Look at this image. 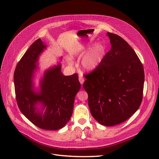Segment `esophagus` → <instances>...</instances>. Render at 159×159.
I'll use <instances>...</instances> for the list:
<instances>
[{"instance_id": "1", "label": "esophagus", "mask_w": 159, "mask_h": 159, "mask_svg": "<svg viewBox=\"0 0 159 159\" xmlns=\"http://www.w3.org/2000/svg\"><path fill=\"white\" fill-rule=\"evenodd\" d=\"M79 82H80V84L82 85V84H83V83H84V78H83L82 76H79Z\"/></svg>"}]
</instances>
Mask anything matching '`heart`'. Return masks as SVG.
I'll use <instances>...</instances> for the list:
<instances>
[{
  "instance_id": "1",
  "label": "heart",
  "mask_w": 159,
  "mask_h": 159,
  "mask_svg": "<svg viewBox=\"0 0 159 159\" xmlns=\"http://www.w3.org/2000/svg\"><path fill=\"white\" fill-rule=\"evenodd\" d=\"M88 48H83L79 52L74 53L71 57H80L86 53ZM106 49L101 44H97L91 48L84 56L81 61L82 68L87 71H91L95 70L102 61L105 56ZM70 60V59H69Z\"/></svg>"
}]
</instances>
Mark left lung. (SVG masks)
Wrapping results in <instances>:
<instances>
[{"mask_svg":"<svg viewBox=\"0 0 159 159\" xmlns=\"http://www.w3.org/2000/svg\"><path fill=\"white\" fill-rule=\"evenodd\" d=\"M111 49L93 71L85 76L83 88L88 95L93 117L112 126L128 119L139 108L144 83L143 66L134 50L120 36L111 33Z\"/></svg>","mask_w":159,"mask_h":159,"instance_id":"8db88e82","label":"left lung"}]
</instances>
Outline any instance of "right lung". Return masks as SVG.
Listing matches in <instances>:
<instances>
[{
  "label": "right lung",
  "instance_id": "add662e5",
  "mask_svg": "<svg viewBox=\"0 0 159 159\" xmlns=\"http://www.w3.org/2000/svg\"><path fill=\"white\" fill-rule=\"evenodd\" d=\"M46 48L39 39L24 53L14 73L15 90L19 109L30 121L41 129L57 130L70 120L81 86L78 75L64 76L58 62L44 71L39 87L35 86L39 57Z\"/></svg>",
  "mask_w": 159,
  "mask_h": 159
}]
</instances>
